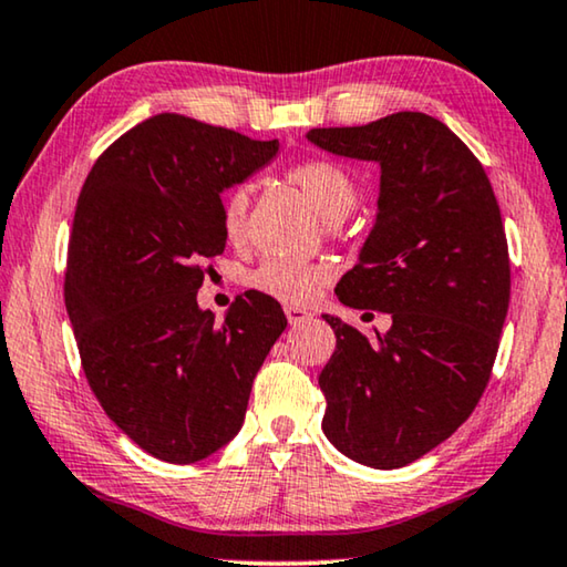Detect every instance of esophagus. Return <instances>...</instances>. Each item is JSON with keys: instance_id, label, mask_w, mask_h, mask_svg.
<instances>
[{"instance_id": "esophagus-1", "label": "esophagus", "mask_w": 567, "mask_h": 567, "mask_svg": "<svg viewBox=\"0 0 567 567\" xmlns=\"http://www.w3.org/2000/svg\"><path fill=\"white\" fill-rule=\"evenodd\" d=\"M284 311H286V319H289V324H303L311 319L309 311L301 307H284Z\"/></svg>"}]
</instances>
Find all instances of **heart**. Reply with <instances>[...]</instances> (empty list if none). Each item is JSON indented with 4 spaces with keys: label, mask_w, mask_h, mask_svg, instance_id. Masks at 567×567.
<instances>
[{
    "label": "heart",
    "mask_w": 567,
    "mask_h": 567,
    "mask_svg": "<svg viewBox=\"0 0 567 567\" xmlns=\"http://www.w3.org/2000/svg\"><path fill=\"white\" fill-rule=\"evenodd\" d=\"M286 178L307 196L327 223H338L355 207L358 192L352 178L338 163L309 158L286 171ZM219 223L227 245L243 248L248 243V192L233 188L225 194L219 207ZM332 281V268L327 264H297V260L268 258L248 276L250 289L266 293L284 303H311L319 291Z\"/></svg>",
    "instance_id": "b5f03b06"
}]
</instances>
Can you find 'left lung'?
<instances>
[{
	"instance_id": "8db88e82",
	"label": "left lung",
	"mask_w": 567,
	"mask_h": 567,
	"mask_svg": "<svg viewBox=\"0 0 567 567\" xmlns=\"http://www.w3.org/2000/svg\"><path fill=\"white\" fill-rule=\"evenodd\" d=\"M307 137L381 163L379 217L338 299L385 311L391 327L365 338L324 315L338 344L319 389L332 445L393 471L447 440L486 391L512 291L502 209L471 147L430 114L396 112Z\"/></svg>"
}]
</instances>
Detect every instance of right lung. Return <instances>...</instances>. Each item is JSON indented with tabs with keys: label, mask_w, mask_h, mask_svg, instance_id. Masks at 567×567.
Returning a JSON list of instances; mask_svg holds the SVG:
<instances>
[{
	"label": "right lung",
	"mask_w": 567,
	"mask_h": 567,
	"mask_svg": "<svg viewBox=\"0 0 567 567\" xmlns=\"http://www.w3.org/2000/svg\"><path fill=\"white\" fill-rule=\"evenodd\" d=\"M278 141L155 114L96 158L65 260V309L106 416L145 453L196 463L240 432L281 303L237 297L225 322L196 291L225 250L219 194L266 166Z\"/></svg>",
	"instance_id": "1"
}]
</instances>
